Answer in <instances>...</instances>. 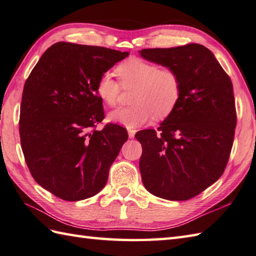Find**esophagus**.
<instances>
[{"label":"esophagus","mask_w":256,"mask_h":256,"mask_svg":"<svg viewBox=\"0 0 256 256\" xmlns=\"http://www.w3.org/2000/svg\"><path fill=\"white\" fill-rule=\"evenodd\" d=\"M134 134H136V130H134V129L128 130V136H129L130 139H132L134 137Z\"/></svg>","instance_id":"1"}]
</instances>
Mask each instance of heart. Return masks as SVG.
Segmentation results:
<instances>
[{
  "instance_id": "obj_1",
  "label": "heart",
  "mask_w": 256,
  "mask_h": 256,
  "mask_svg": "<svg viewBox=\"0 0 256 256\" xmlns=\"http://www.w3.org/2000/svg\"><path fill=\"white\" fill-rule=\"evenodd\" d=\"M118 80L110 72H104L96 85L98 97L108 106L119 102L122 88L132 90L134 105L117 108L109 114V120L127 128L148 122L154 116L164 119L174 112L181 96V80L170 67L142 58H129L116 68Z\"/></svg>"
}]
</instances>
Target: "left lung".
Returning a JSON list of instances; mask_svg holds the SVG:
<instances>
[{
    "instance_id": "1",
    "label": "left lung",
    "mask_w": 256,
    "mask_h": 256,
    "mask_svg": "<svg viewBox=\"0 0 256 256\" xmlns=\"http://www.w3.org/2000/svg\"><path fill=\"white\" fill-rule=\"evenodd\" d=\"M147 60L174 68L181 80L176 108L157 130L136 134L142 144V184L172 201L194 198L223 174L236 127L230 77L200 44L139 50Z\"/></svg>"
}]
</instances>
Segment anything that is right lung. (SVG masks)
<instances>
[{
  "instance_id": "right-lung-1",
  "label": "right lung",
  "mask_w": 256,
  "mask_h": 256,
  "mask_svg": "<svg viewBox=\"0 0 256 256\" xmlns=\"http://www.w3.org/2000/svg\"><path fill=\"white\" fill-rule=\"evenodd\" d=\"M129 55L102 46L58 42L42 55L25 82L20 137L25 162L38 184L57 198L80 201L97 194L128 139L105 118L96 85Z\"/></svg>"
}]
</instances>
